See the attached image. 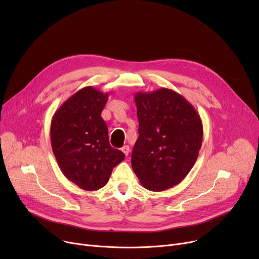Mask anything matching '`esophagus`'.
<instances>
[{
	"label": "esophagus",
	"mask_w": 259,
	"mask_h": 259,
	"mask_svg": "<svg viewBox=\"0 0 259 259\" xmlns=\"http://www.w3.org/2000/svg\"><path fill=\"white\" fill-rule=\"evenodd\" d=\"M121 151L122 152H124V154L126 155V156H128L129 155V152H130V148H129V146H124V147H122L121 148Z\"/></svg>",
	"instance_id": "esophagus-1"
}]
</instances>
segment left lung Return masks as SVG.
Listing matches in <instances>:
<instances>
[{
  "label": "left lung",
  "mask_w": 259,
  "mask_h": 259,
  "mask_svg": "<svg viewBox=\"0 0 259 259\" xmlns=\"http://www.w3.org/2000/svg\"><path fill=\"white\" fill-rule=\"evenodd\" d=\"M139 134L131 166L150 191L179 185L194 166L202 143V122L183 95L159 88L134 95Z\"/></svg>",
  "instance_id": "8db88e82"
}]
</instances>
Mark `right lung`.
<instances>
[{
    "label": "right lung",
    "mask_w": 259,
    "mask_h": 259,
    "mask_svg": "<svg viewBox=\"0 0 259 259\" xmlns=\"http://www.w3.org/2000/svg\"><path fill=\"white\" fill-rule=\"evenodd\" d=\"M109 93L88 86L65 101L54 113L51 147L66 178L86 191L103 188L125 154L109 144L101 114Z\"/></svg>",
    "instance_id": "1"
}]
</instances>
